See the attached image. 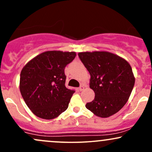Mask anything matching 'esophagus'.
Segmentation results:
<instances>
[{
    "instance_id": "1",
    "label": "esophagus",
    "mask_w": 152,
    "mask_h": 152,
    "mask_svg": "<svg viewBox=\"0 0 152 152\" xmlns=\"http://www.w3.org/2000/svg\"><path fill=\"white\" fill-rule=\"evenodd\" d=\"M83 89H84V86H81L79 88H78V90H79L80 91H83Z\"/></svg>"
}]
</instances>
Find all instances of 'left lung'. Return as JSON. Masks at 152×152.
<instances>
[{
  "instance_id": "8db88e82",
  "label": "left lung",
  "mask_w": 152,
  "mask_h": 152,
  "mask_svg": "<svg viewBox=\"0 0 152 152\" xmlns=\"http://www.w3.org/2000/svg\"><path fill=\"white\" fill-rule=\"evenodd\" d=\"M78 57L91 75L95 98L86 104L96 116L107 118L117 113L129 98L135 78L131 66L117 55L106 51L81 52Z\"/></svg>"
}]
</instances>
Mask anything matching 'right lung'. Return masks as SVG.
I'll list each match as a JSON object with an SVG mask.
<instances>
[{
    "label": "right lung",
    "mask_w": 152,
    "mask_h": 152,
    "mask_svg": "<svg viewBox=\"0 0 152 152\" xmlns=\"http://www.w3.org/2000/svg\"><path fill=\"white\" fill-rule=\"evenodd\" d=\"M75 57V52L46 51L23 68L20 94L28 107L38 117L53 119L68 109L75 91L66 87L64 69Z\"/></svg>",
    "instance_id": "add662e5"
}]
</instances>
